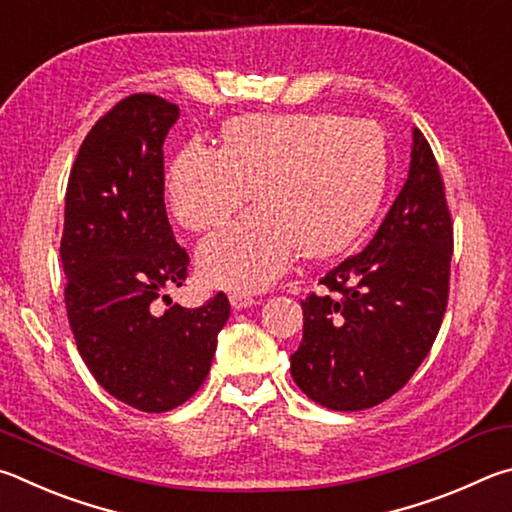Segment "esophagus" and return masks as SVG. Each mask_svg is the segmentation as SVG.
<instances>
[{
	"label": "esophagus",
	"instance_id": "obj_1",
	"mask_svg": "<svg viewBox=\"0 0 512 512\" xmlns=\"http://www.w3.org/2000/svg\"><path fill=\"white\" fill-rule=\"evenodd\" d=\"M229 301H231V306L236 308V310L251 308V306H256V303H258V299L249 297V294H245V292H233L231 297H229Z\"/></svg>",
	"mask_w": 512,
	"mask_h": 512
}]
</instances>
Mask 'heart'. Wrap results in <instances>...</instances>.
I'll list each match as a JSON object with an SVG mask.
<instances>
[{"instance_id": "1", "label": "heart", "mask_w": 512, "mask_h": 512, "mask_svg": "<svg viewBox=\"0 0 512 512\" xmlns=\"http://www.w3.org/2000/svg\"><path fill=\"white\" fill-rule=\"evenodd\" d=\"M387 179V146L371 121L337 114H247L222 143L191 141L166 173L170 213L209 231L247 204L256 211L197 249V272L213 288L263 290L294 256L342 254L369 227Z\"/></svg>"}]
</instances>
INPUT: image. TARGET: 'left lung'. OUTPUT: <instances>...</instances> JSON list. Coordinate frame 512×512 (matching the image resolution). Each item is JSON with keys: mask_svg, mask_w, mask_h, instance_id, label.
<instances>
[{"mask_svg": "<svg viewBox=\"0 0 512 512\" xmlns=\"http://www.w3.org/2000/svg\"><path fill=\"white\" fill-rule=\"evenodd\" d=\"M452 249L441 170L414 128L407 182L380 229L301 301L303 339L290 355L297 387L335 411L375 407L405 387L441 328Z\"/></svg>", "mask_w": 512, "mask_h": 512, "instance_id": "left-lung-1", "label": "left lung"}]
</instances>
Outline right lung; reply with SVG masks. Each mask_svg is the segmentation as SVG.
<instances>
[{
    "instance_id": "1",
    "label": "right lung",
    "mask_w": 512,
    "mask_h": 512,
    "mask_svg": "<svg viewBox=\"0 0 512 512\" xmlns=\"http://www.w3.org/2000/svg\"><path fill=\"white\" fill-rule=\"evenodd\" d=\"M177 119L175 103L132 94L94 123L69 173L60 240L80 357L110 396L148 414L202 387L231 312L222 292L200 308L166 294L188 267L164 204L161 148Z\"/></svg>"
}]
</instances>
